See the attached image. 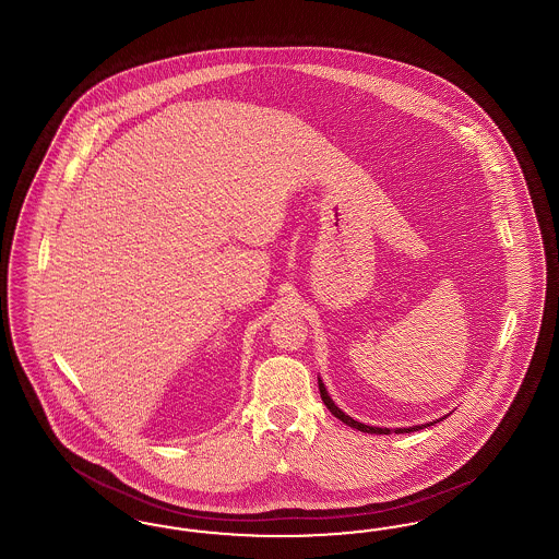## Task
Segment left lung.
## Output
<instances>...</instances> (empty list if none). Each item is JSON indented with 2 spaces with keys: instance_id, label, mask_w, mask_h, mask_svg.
I'll return each mask as SVG.
<instances>
[{
  "instance_id": "obj_1",
  "label": "left lung",
  "mask_w": 559,
  "mask_h": 559,
  "mask_svg": "<svg viewBox=\"0 0 559 559\" xmlns=\"http://www.w3.org/2000/svg\"><path fill=\"white\" fill-rule=\"evenodd\" d=\"M319 390H320V399L322 402L326 404V408L340 419V421H344L346 426L354 427V429H360V431H365V433H392V429L390 427H372L365 426V424H360V421H356V419H352L349 415H346L340 406H335V402L331 400L329 396V392H326V388H324V383L319 379ZM444 419V417H442ZM433 424H438V421H433ZM433 424H426V426H413V427H396L394 431L396 433H408V431H419V429H424V427L433 426Z\"/></svg>"
}]
</instances>
